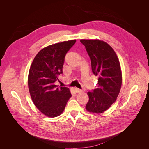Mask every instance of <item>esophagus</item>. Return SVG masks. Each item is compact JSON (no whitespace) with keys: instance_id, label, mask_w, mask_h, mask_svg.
Masks as SVG:
<instances>
[{"instance_id":"34e87169","label":"esophagus","mask_w":149,"mask_h":149,"mask_svg":"<svg viewBox=\"0 0 149 149\" xmlns=\"http://www.w3.org/2000/svg\"><path fill=\"white\" fill-rule=\"evenodd\" d=\"M74 91H75L76 93H81V92H82L83 91H82L81 89H78V88H74Z\"/></svg>"}]
</instances>
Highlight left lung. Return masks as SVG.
Returning <instances> with one entry per match:
<instances>
[{"instance_id": "8db88e82", "label": "left lung", "mask_w": 149, "mask_h": 149, "mask_svg": "<svg viewBox=\"0 0 149 149\" xmlns=\"http://www.w3.org/2000/svg\"><path fill=\"white\" fill-rule=\"evenodd\" d=\"M91 61V68L98 77L97 88L88 92L86 109L101 114L112 106L118 97L122 85V71L119 58L109 44L100 40H80Z\"/></svg>"}]
</instances>
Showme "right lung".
<instances>
[{
    "mask_svg": "<svg viewBox=\"0 0 149 149\" xmlns=\"http://www.w3.org/2000/svg\"><path fill=\"white\" fill-rule=\"evenodd\" d=\"M76 41L68 40L43 48L30 68L28 85L31 98L37 109L48 118L61 114L71 97L68 88L58 87L55 83L63 73L66 53Z\"/></svg>",
    "mask_w": 149,
    "mask_h": 149,
    "instance_id": "right-lung-1",
    "label": "right lung"
}]
</instances>
